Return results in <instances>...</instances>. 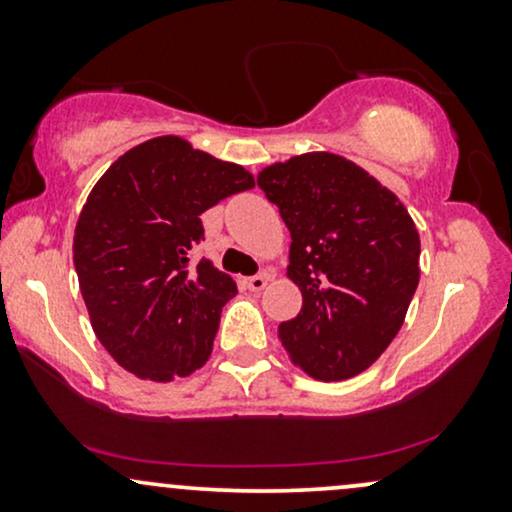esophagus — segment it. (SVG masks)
I'll list each match as a JSON object with an SVG mask.
<instances>
[{
  "label": "esophagus",
  "instance_id": "1",
  "mask_svg": "<svg viewBox=\"0 0 512 512\" xmlns=\"http://www.w3.org/2000/svg\"><path fill=\"white\" fill-rule=\"evenodd\" d=\"M267 284H269L267 274H257V276H250V279H245V286H248L250 291H262Z\"/></svg>",
  "mask_w": 512,
  "mask_h": 512
}]
</instances>
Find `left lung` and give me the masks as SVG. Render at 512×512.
I'll list each match as a JSON object with an SVG mask.
<instances>
[{
  "mask_svg": "<svg viewBox=\"0 0 512 512\" xmlns=\"http://www.w3.org/2000/svg\"><path fill=\"white\" fill-rule=\"evenodd\" d=\"M257 185L291 231L289 279L303 308L279 325L286 354L334 383L373 366L419 286V231L407 207L344 156L313 151L267 166Z\"/></svg>",
  "mask_w": 512,
  "mask_h": 512,
  "instance_id": "obj_1",
  "label": "left lung"
}]
</instances>
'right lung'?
<instances>
[{
  "label": "right lung",
  "instance_id": "add662e5",
  "mask_svg": "<svg viewBox=\"0 0 512 512\" xmlns=\"http://www.w3.org/2000/svg\"><path fill=\"white\" fill-rule=\"evenodd\" d=\"M255 187L236 163L180 137L134 146L103 173L74 231V267L98 342L142 380L187 378L209 361L236 281L211 260L199 216Z\"/></svg>",
  "mask_w": 512,
  "mask_h": 512
}]
</instances>
